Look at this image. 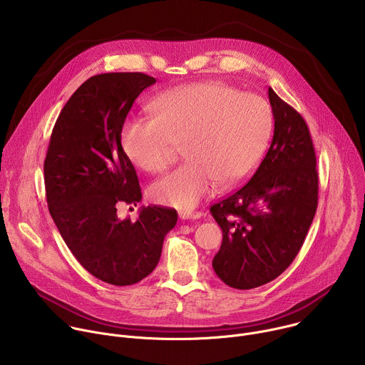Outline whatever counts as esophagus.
Masks as SVG:
<instances>
[{"instance_id":"1","label":"esophagus","mask_w":365,"mask_h":365,"mask_svg":"<svg viewBox=\"0 0 365 365\" xmlns=\"http://www.w3.org/2000/svg\"><path fill=\"white\" fill-rule=\"evenodd\" d=\"M203 214L197 211H180L179 218L180 220H199Z\"/></svg>"}]
</instances>
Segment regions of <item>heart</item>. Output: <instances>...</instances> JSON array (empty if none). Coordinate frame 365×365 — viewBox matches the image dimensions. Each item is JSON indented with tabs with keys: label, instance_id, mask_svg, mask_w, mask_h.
I'll list each match as a JSON object with an SVG mask.
<instances>
[{
	"label": "heart",
	"instance_id": "1",
	"mask_svg": "<svg viewBox=\"0 0 365 365\" xmlns=\"http://www.w3.org/2000/svg\"><path fill=\"white\" fill-rule=\"evenodd\" d=\"M153 120H130L121 147L133 166L160 173L178 147L187 159L148 187L150 197L190 210L210 195L215 182L230 186L250 175L269 147L273 113L263 96L220 82L170 91L151 103Z\"/></svg>",
	"mask_w": 365,
	"mask_h": 365
}]
</instances>
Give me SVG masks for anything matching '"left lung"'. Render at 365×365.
<instances>
[{"label":"left lung","instance_id":"8db88e82","mask_svg":"<svg viewBox=\"0 0 365 365\" xmlns=\"http://www.w3.org/2000/svg\"><path fill=\"white\" fill-rule=\"evenodd\" d=\"M272 144L252 178L211 206L222 230L212 259L230 287L248 290L280 276L294 259L318 206L317 155L302 115L269 88Z\"/></svg>","mask_w":365,"mask_h":365}]
</instances>
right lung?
I'll use <instances>...</instances> for the list:
<instances>
[{"label": "right lung", "instance_id": "1", "mask_svg": "<svg viewBox=\"0 0 365 365\" xmlns=\"http://www.w3.org/2000/svg\"><path fill=\"white\" fill-rule=\"evenodd\" d=\"M153 83L140 72L83 82L56 120L43 168L48 212L63 241L83 269L114 286L147 277L178 222V212L163 206H141L137 221L117 215V205L141 200L121 130L135 98Z\"/></svg>", "mask_w": 365, "mask_h": 365}]
</instances>
